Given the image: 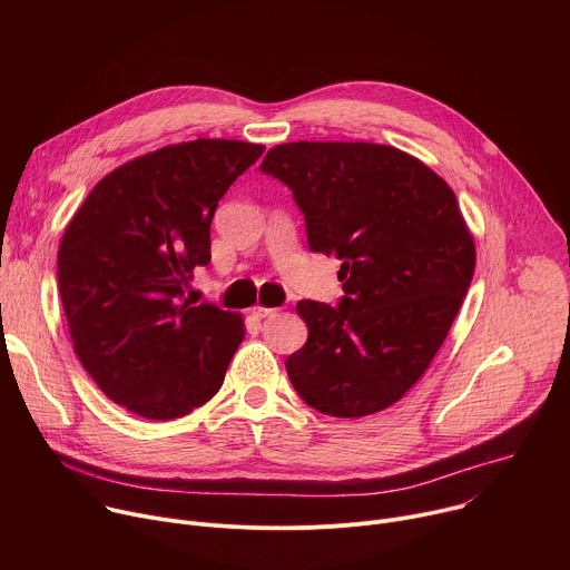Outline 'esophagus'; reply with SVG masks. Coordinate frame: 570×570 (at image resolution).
I'll return each instance as SVG.
<instances>
[{
	"mask_svg": "<svg viewBox=\"0 0 570 570\" xmlns=\"http://www.w3.org/2000/svg\"><path fill=\"white\" fill-rule=\"evenodd\" d=\"M253 313L257 317H273L277 313V308H271V306H253Z\"/></svg>",
	"mask_w": 570,
	"mask_h": 570,
	"instance_id": "34e87169",
	"label": "esophagus"
}]
</instances>
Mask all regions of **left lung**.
Masks as SVG:
<instances>
[{
	"label": "left lung",
	"mask_w": 570,
	"mask_h": 570,
	"mask_svg": "<svg viewBox=\"0 0 570 570\" xmlns=\"http://www.w3.org/2000/svg\"><path fill=\"white\" fill-rule=\"evenodd\" d=\"M282 180L313 253L338 257L343 299L297 302L308 338L286 358L317 413L356 420L396 403L426 372L475 268L453 189L424 161L370 141H291L259 167Z\"/></svg>",
	"instance_id": "8db88e82"
}]
</instances>
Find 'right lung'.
Here are the masks:
<instances>
[{"label": "right lung", "mask_w": 570, "mask_h": 570, "mask_svg": "<svg viewBox=\"0 0 570 570\" xmlns=\"http://www.w3.org/2000/svg\"><path fill=\"white\" fill-rule=\"evenodd\" d=\"M262 144L194 139L135 157L90 191L58 250V291L73 352L121 409L178 420L207 403L246 336L243 317L191 304L209 225Z\"/></svg>", "instance_id": "add662e5"}]
</instances>
